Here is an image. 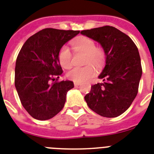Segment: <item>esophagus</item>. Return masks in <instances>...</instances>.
Returning a JSON list of instances; mask_svg holds the SVG:
<instances>
[{
  "mask_svg": "<svg viewBox=\"0 0 154 154\" xmlns=\"http://www.w3.org/2000/svg\"><path fill=\"white\" fill-rule=\"evenodd\" d=\"M74 85L75 86H79L80 85V82H74Z\"/></svg>",
  "mask_w": 154,
  "mask_h": 154,
  "instance_id": "1",
  "label": "esophagus"
}]
</instances>
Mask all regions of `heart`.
<instances>
[{"mask_svg":"<svg viewBox=\"0 0 154 154\" xmlns=\"http://www.w3.org/2000/svg\"><path fill=\"white\" fill-rule=\"evenodd\" d=\"M72 46L76 51L86 54L85 63L88 65L82 68H73L68 71L67 76L69 79L76 82H82L92 78L95 74V68L92 63L96 67L102 63L105 53L100 48L96 47L94 41L86 38L79 37L72 42ZM59 61L60 65L64 68H68L72 65V53L67 45H63L59 52Z\"/></svg>","mask_w":154,"mask_h":154,"instance_id":"obj_1","label":"heart"}]
</instances>
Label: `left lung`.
<instances>
[{
	"mask_svg": "<svg viewBox=\"0 0 154 154\" xmlns=\"http://www.w3.org/2000/svg\"><path fill=\"white\" fill-rule=\"evenodd\" d=\"M104 49L105 65L98 79L103 82L91 86L85 96L89 108L104 117H116L130 107L138 94L142 77L138 48L130 37L113 26L81 31Z\"/></svg>",
	"mask_w": 154,
	"mask_h": 154,
	"instance_id": "1",
	"label": "left lung"
}]
</instances>
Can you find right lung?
I'll use <instances>...</instances> for the list:
<instances>
[{
  "label": "right lung",
  "mask_w": 154,
  "mask_h": 154,
  "mask_svg": "<svg viewBox=\"0 0 154 154\" xmlns=\"http://www.w3.org/2000/svg\"><path fill=\"white\" fill-rule=\"evenodd\" d=\"M79 30L46 28L30 37L17 57L15 86L23 108L33 118L49 120L61 111L67 93L74 87L69 80L57 82L63 73L59 52Z\"/></svg>",
  "instance_id": "1"
}]
</instances>
